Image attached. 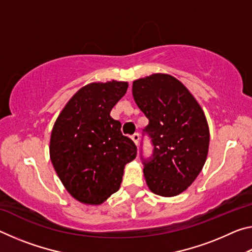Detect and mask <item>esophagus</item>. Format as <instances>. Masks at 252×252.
I'll list each match as a JSON object with an SVG mask.
<instances>
[{
    "mask_svg": "<svg viewBox=\"0 0 252 252\" xmlns=\"http://www.w3.org/2000/svg\"><path fill=\"white\" fill-rule=\"evenodd\" d=\"M131 138H132V140H133L136 146H138V144H139V140H140V134H139V133H134V134H132Z\"/></svg>",
    "mask_w": 252,
    "mask_h": 252,
    "instance_id": "obj_1",
    "label": "esophagus"
}]
</instances>
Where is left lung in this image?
I'll use <instances>...</instances> for the list:
<instances>
[{"mask_svg": "<svg viewBox=\"0 0 252 252\" xmlns=\"http://www.w3.org/2000/svg\"><path fill=\"white\" fill-rule=\"evenodd\" d=\"M132 94L149 125L152 155L143 172L153 193L173 197L191 186L202 170L209 149V127L202 109L180 81L157 73L133 82ZM142 146V143H141Z\"/></svg>", "mask_w": 252, "mask_h": 252, "instance_id": "8db88e82", "label": "left lung"}]
</instances>
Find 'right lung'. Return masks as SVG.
<instances>
[{
  "label": "right lung",
  "instance_id": "right-lung-1",
  "mask_svg": "<svg viewBox=\"0 0 252 252\" xmlns=\"http://www.w3.org/2000/svg\"><path fill=\"white\" fill-rule=\"evenodd\" d=\"M126 90L127 83L118 81L85 85L55 121L51 161L65 189L83 203L100 204L117 192L125 165L136 157L134 142L110 116Z\"/></svg>",
  "mask_w": 252,
  "mask_h": 252
}]
</instances>
